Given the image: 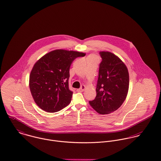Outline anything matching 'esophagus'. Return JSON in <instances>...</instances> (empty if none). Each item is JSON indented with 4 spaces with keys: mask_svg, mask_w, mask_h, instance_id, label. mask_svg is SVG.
Wrapping results in <instances>:
<instances>
[{
    "mask_svg": "<svg viewBox=\"0 0 161 161\" xmlns=\"http://www.w3.org/2000/svg\"><path fill=\"white\" fill-rule=\"evenodd\" d=\"M85 86L84 85H81L80 88L77 90V92H83L85 91Z\"/></svg>",
    "mask_w": 161,
    "mask_h": 161,
    "instance_id": "esophagus-1",
    "label": "esophagus"
}]
</instances>
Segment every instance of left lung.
Returning <instances> with one entry per match:
<instances>
[{"instance_id": "obj_1", "label": "left lung", "mask_w": 161, "mask_h": 161, "mask_svg": "<svg viewBox=\"0 0 161 161\" xmlns=\"http://www.w3.org/2000/svg\"><path fill=\"white\" fill-rule=\"evenodd\" d=\"M99 64L97 97L89 101L90 105L101 114H110L117 110L125 101L129 90V76L125 64L108 51L99 52Z\"/></svg>"}]
</instances>
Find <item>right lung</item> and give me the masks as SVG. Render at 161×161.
<instances>
[{"mask_svg":"<svg viewBox=\"0 0 161 161\" xmlns=\"http://www.w3.org/2000/svg\"><path fill=\"white\" fill-rule=\"evenodd\" d=\"M86 53L57 49L41 57L34 64L29 77V88L36 105L48 113L67 106L73 92L68 88L69 68L77 57Z\"/></svg>","mask_w":161,"mask_h":161,"instance_id":"add662e5","label":"right lung"}]
</instances>
